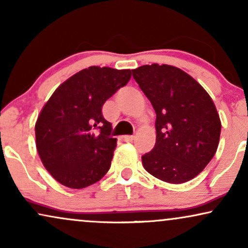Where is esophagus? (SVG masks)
<instances>
[{"label":"esophagus","instance_id":"34e87169","mask_svg":"<svg viewBox=\"0 0 248 248\" xmlns=\"http://www.w3.org/2000/svg\"><path fill=\"white\" fill-rule=\"evenodd\" d=\"M122 139H123L124 141H126V142H131L134 139V137L133 136H123V137H122Z\"/></svg>","mask_w":248,"mask_h":248}]
</instances>
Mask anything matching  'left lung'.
Instances as JSON below:
<instances>
[{
	"label": "left lung",
	"instance_id": "1",
	"mask_svg": "<svg viewBox=\"0 0 248 248\" xmlns=\"http://www.w3.org/2000/svg\"><path fill=\"white\" fill-rule=\"evenodd\" d=\"M132 75L156 112V142L141 156L143 168L171 184L193 179L217 151L221 121L212 97L176 66L155 63Z\"/></svg>",
	"mask_w": 248,
	"mask_h": 248
}]
</instances>
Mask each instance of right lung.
I'll return each mask as SVG.
<instances>
[{
    "mask_svg": "<svg viewBox=\"0 0 248 248\" xmlns=\"http://www.w3.org/2000/svg\"><path fill=\"white\" fill-rule=\"evenodd\" d=\"M131 70L90 66L64 81L35 123L36 149L48 172L70 188H84L108 172L117 139L102 107L131 79Z\"/></svg>",
    "mask_w": 248,
    "mask_h": 248,
    "instance_id": "obj_1",
    "label": "right lung"
}]
</instances>
